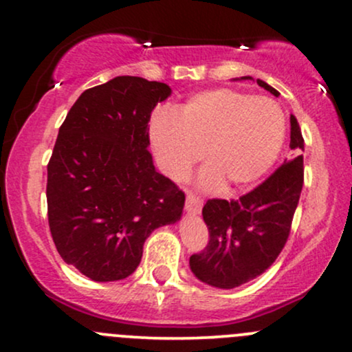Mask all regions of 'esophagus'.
Returning a JSON list of instances; mask_svg holds the SVG:
<instances>
[{
  "mask_svg": "<svg viewBox=\"0 0 352 352\" xmlns=\"http://www.w3.org/2000/svg\"><path fill=\"white\" fill-rule=\"evenodd\" d=\"M201 205H204V200L200 199L199 195H195L193 192L187 193V201H185V208H187L188 213H199L201 210Z\"/></svg>",
  "mask_w": 352,
  "mask_h": 352,
  "instance_id": "obj_1",
  "label": "esophagus"
}]
</instances>
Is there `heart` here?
<instances>
[{"mask_svg": "<svg viewBox=\"0 0 352 352\" xmlns=\"http://www.w3.org/2000/svg\"><path fill=\"white\" fill-rule=\"evenodd\" d=\"M148 132L160 168L173 180H184L204 151L210 162L200 175L204 187H217L223 179L245 187L272 168L286 125L272 99L213 89L190 98L175 116H153Z\"/></svg>", "mask_w": 352, "mask_h": 352, "instance_id": "1", "label": "heart"}]
</instances>
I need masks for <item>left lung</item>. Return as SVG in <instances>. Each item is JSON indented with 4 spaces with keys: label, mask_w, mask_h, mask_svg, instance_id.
<instances>
[{
    "label": "left lung",
    "mask_w": 352,
    "mask_h": 352,
    "mask_svg": "<svg viewBox=\"0 0 352 352\" xmlns=\"http://www.w3.org/2000/svg\"><path fill=\"white\" fill-rule=\"evenodd\" d=\"M256 82L278 96L276 89L263 80ZM289 124L294 159L283 162L240 200L210 199L205 204L201 215L208 227V243L190 256V268L200 281L223 289L236 288L265 273L285 248L305 180L300 155L305 139L296 117H289Z\"/></svg>",
    "instance_id": "obj_1"
}]
</instances>
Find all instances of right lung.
<instances>
[{
	"label": "right lung",
	"mask_w": 352,
	"mask_h": 352,
	"mask_svg": "<svg viewBox=\"0 0 352 352\" xmlns=\"http://www.w3.org/2000/svg\"><path fill=\"white\" fill-rule=\"evenodd\" d=\"M168 96L167 84L119 76L84 91L59 127L47 220L60 258L91 280L134 273L148 235L182 215L185 193L147 148L153 107Z\"/></svg>",
	"instance_id": "add662e5"
}]
</instances>
